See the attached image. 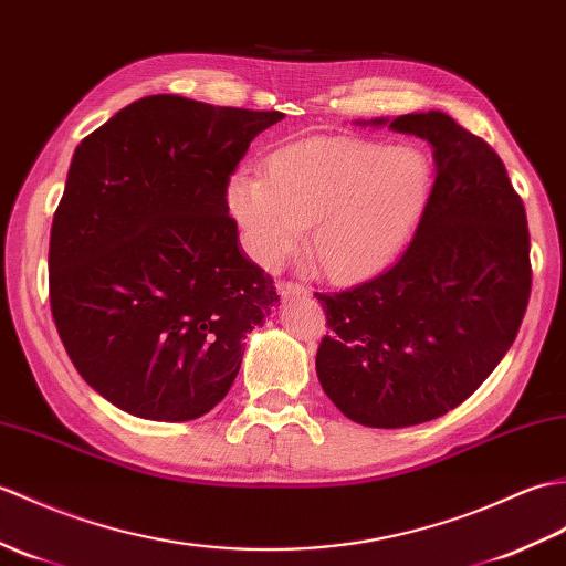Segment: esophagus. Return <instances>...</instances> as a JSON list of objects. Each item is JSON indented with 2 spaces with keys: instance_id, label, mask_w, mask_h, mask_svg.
<instances>
[{
  "instance_id": "1",
  "label": "esophagus",
  "mask_w": 566,
  "mask_h": 566,
  "mask_svg": "<svg viewBox=\"0 0 566 566\" xmlns=\"http://www.w3.org/2000/svg\"><path fill=\"white\" fill-rule=\"evenodd\" d=\"M277 292H280L282 298H301V296H308V294H311L306 286L292 284V282H280V284H277Z\"/></svg>"
}]
</instances>
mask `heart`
<instances>
[{
	"label": "heart",
	"instance_id": "obj_1",
	"mask_svg": "<svg viewBox=\"0 0 566 566\" xmlns=\"http://www.w3.org/2000/svg\"><path fill=\"white\" fill-rule=\"evenodd\" d=\"M433 164L415 144L313 137L265 161V176L239 170L227 207L258 265L274 270L304 241L327 277L361 282L396 262L422 221Z\"/></svg>",
	"mask_w": 566,
	"mask_h": 566
}]
</instances>
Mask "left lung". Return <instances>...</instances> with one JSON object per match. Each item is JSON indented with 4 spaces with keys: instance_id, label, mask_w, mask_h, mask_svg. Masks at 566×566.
<instances>
[{
    "instance_id": "obj_1",
    "label": "left lung",
    "mask_w": 566,
    "mask_h": 566,
    "mask_svg": "<svg viewBox=\"0 0 566 566\" xmlns=\"http://www.w3.org/2000/svg\"><path fill=\"white\" fill-rule=\"evenodd\" d=\"M357 125L424 139L437 180L396 265L315 294L333 331L315 371L352 422L400 429L461 405L514 345L531 296V235L502 159L453 117L429 111Z\"/></svg>"
}]
</instances>
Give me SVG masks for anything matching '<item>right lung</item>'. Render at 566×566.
I'll return each mask as SVG.
<instances>
[{
  "instance_id": "right-lung-1",
  "label": "right lung",
  "mask_w": 566,
  "mask_h": 566,
  "mask_svg": "<svg viewBox=\"0 0 566 566\" xmlns=\"http://www.w3.org/2000/svg\"><path fill=\"white\" fill-rule=\"evenodd\" d=\"M282 117L159 94L76 147L50 231V308L76 371L123 412L207 415L243 337L280 306L241 251L227 182Z\"/></svg>"
}]
</instances>
